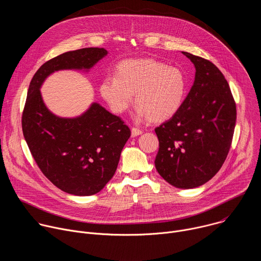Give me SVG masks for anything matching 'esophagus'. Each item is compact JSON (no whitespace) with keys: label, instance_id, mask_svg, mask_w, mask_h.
I'll use <instances>...</instances> for the list:
<instances>
[{"label":"esophagus","instance_id":"obj_1","mask_svg":"<svg viewBox=\"0 0 261 261\" xmlns=\"http://www.w3.org/2000/svg\"><path fill=\"white\" fill-rule=\"evenodd\" d=\"M141 133H142V130H140V129H138V128H132V129H131V134H132L133 137L138 136V135H140Z\"/></svg>","mask_w":261,"mask_h":261}]
</instances>
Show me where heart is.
Listing matches in <instances>:
<instances>
[{
    "instance_id": "obj_1",
    "label": "heart",
    "mask_w": 261,
    "mask_h": 261,
    "mask_svg": "<svg viewBox=\"0 0 261 261\" xmlns=\"http://www.w3.org/2000/svg\"><path fill=\"white\" fill-rule=\"evenodd\" d=\"M100 93L116 114L125 113L135 94V117L163 122L179 110L187 93V80L180 69L163 62L132 59L117 67L116 76L101 83Z\"/></svg>"
}]
</instances>
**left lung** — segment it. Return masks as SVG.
Listing matches in <instances>:
<instances>
[{
  "instance_id": "obj_1",
  "label": "left lung",
  "mask_w": 261,
  "mask_h": 261,
  "mask_svg": "<svg viewBox=\"0 0 261 261\" xmlns=\"http://www.w3.org/2000/svg\"><path fill=\"white\" fill-rule=\"evenodd\" d=\"M195 66V80L179 110L155 129L159 174L179 189L208 181L224 163L232 141L237 107L222 72L208 60L181 51Z\"/></svg>"
}]
</instances>
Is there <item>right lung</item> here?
Instances as JSON below:
<instances>
[{
    "instance_id": "add662e5",
    "label": "right lung",
    "mask_w": 261,
    "mask_h": 261,
    "mask_svg": "<svg viewBox=\"0 0 261 261\" xmlns=\"http://www.w3.org/2000/svg\"><path fill=\"white\" fill-rule=\"evenodd\" d=\"M107 54L98 47L62 54L38 69L28 90L21 119L24 139L43 174L69 194L89 196L104 188L117 170L131 131L96 102L76 118L58 117L44 104L40 88L51 73L89 71Z\"/></svg>"
}]
</instances>
